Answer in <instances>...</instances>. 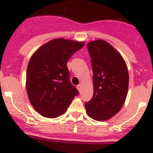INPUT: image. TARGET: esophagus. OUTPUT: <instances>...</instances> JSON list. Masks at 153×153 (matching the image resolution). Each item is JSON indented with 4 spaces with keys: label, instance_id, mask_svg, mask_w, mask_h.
Masks as SVG:
<instances>
[{
    "label": "esophagus",
    "instance_id": "obj_1",
    "mask_svg": "<svg viewBox=\"0 0 153 153\" xmlns=\"http://www.w3.org/2000/svg\"><path fill=\"white\" fill-rule=\"evenodd\" d=\"M82 84H79V85H78V86H77V88H78V90L79 91H82Z\"/></svg>",
    "mask_w": 153,
    "mask_h": 153
}]
</instances>
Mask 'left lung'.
<instances>
[{
    "mask_svg": "<svg viewBox=\"0 0 153 153\" xmlns=\"http://www.w3.org/2000/svg\"><path fill=\"white\" fill-rule=\"evenodd\" d=\"M91 59L94 94L85 104L88 114L97 121L111 119L120 111L127 95L126 62L111 44L95 40L87 44Z\"/></svg>",
    "mask_w": 153,
    "mask_h": 153,
    "instance_id": "8db88e82",
    "label": "left lung"
}]
</instances>
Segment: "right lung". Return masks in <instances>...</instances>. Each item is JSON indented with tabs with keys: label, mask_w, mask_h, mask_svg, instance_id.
I'll return each mask as SVG.
<instances>
[{
	"label": "right lung",
	"mask_w": 153,
	"mask_h": 153,
	"mask_svg": "<svg viewBox=\"0 0 153 153\" xmlns=\"http://www.w3.org/2000/svg\"><path fill=\"white\" fill-rule=\"evenodd\" d=\"M84 45V42L55 39L39 48L30 59L27 71V94L34 109L42 116H61L79 94L70 82L67 62Z\"/></svg>",
	"instance_id": "obj_1"
}]
</instances>
